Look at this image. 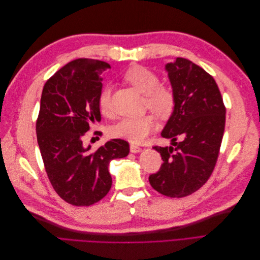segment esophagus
I'll return each mask as SVG.
<instances>
[{
	"label": "esophagus",
	"mask_w": 260,
	"mask_h": 260,
	"mask_svg": "<svg viewBox=\"0 0 260 260\" xmlns=\"http://www.w3.org/2000/svg\"><path fill=\"white\" fill-rule=\"evenodd\" d=\"M141 151H142V148H141L139 145H136V144H131L130 145V152L131 153H140Z\"/></svg>",
	"instance_id": "esophagus-1"
}]
</instances>
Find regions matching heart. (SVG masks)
Wrapping results in <instances>:
<instances>
[{
  "label": "heart",
  "instance_id": "1",
  "mask_svg": "<svg viewBox=\"0 0 260 260\" xmlns=\"http://www.w3.org/2000/svg\"><path fill=\"white\" fill-rule=\"evenodd\" d=\"M123 78L131 85L146 95V106L160 118L170 116L175 108V95L167 86L160 85L158 75L144 66H133L124 73ZM112 88L104 85L99 95V106L104 115H109ZM156 128V121L151 115L142 117H128L117 122L113 128V135L117 138L140 143Z\"/></svg>",
  "mask_w": 260,
  "mask_h": 260
}]
</instances>
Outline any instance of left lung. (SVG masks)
<instances>
[{"instance_id": "1", "label": "left lung", "mask_w": 260, "mask_h": 260, "mask_svg": "<svg viewBox=\"0 0 260 260\" xmlns=\"http://www.w3.org/2000/svg\"><path fill=\"white\" fill-rule=\"evenodd\" d=\"M166 70L175 108L161 137L170 139L171 146H154L162 164L148 180L162 195L184 198L205 184L214 171L224 132L225 107L215 79L202 67L177 57Z\"/></svg>"}]
</instances>
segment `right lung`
I'll return each instance as SVG.
<instances>
[{
  "instance_id": "1",
  "label": "right lung",
  "mask_w": 260,
  "mask_h": 260,
  "mask_svg": "<svg viewBox=\"0 0 260 260\" xmlns=\"http://www.w3.org/2000/svg\"><path fill=\"white\" fill-rule=\"evenodd\" d=\"M111 68L90 58L72 60L43 86L37 139L45 171L60 198L74 206H90L111 190L109 162L129 154V143L108 141L96 151L83 146L90 125L101 121L102 74Z\"/></svg>"
}]
</instances>
